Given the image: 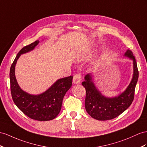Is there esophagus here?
<instances>
[{"instance_id":"34e87169","label":"esophagus","mask_w":147,"mask_h":147,"mask_svg":"<svg viewBox=\"0 0 147 147\" xmlns=\"http://www.w3.org/2000/svg\"><path fill=\"white\" fill-rule=\"evenodd\" d=\"M81 81V75L80 74H77L76 75H74L73 77V82L74 84H79L80 83V82Z\"/></svg>"}]
</instances>
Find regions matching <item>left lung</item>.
<instances>
[{
	"mask_svg": "<svg viewBox=\"0 0 147 147\" xmlns=\"http://www.w3.org/2000/svg\"><path fill=\"white\" fill-rule=\"evenodd\" d=\"M124 56L133 60L134 74L131 81L127 89L118 96L108 97L103 96L96 87L91 74L84 77L82 82L86 91L85 108L92 118L98 120L113 119L122 114L132 103L135 89L138 78L137 62L131 51L128 50Z\"/></svg>",
	"mask_w": 147,
	"mask_h": 147,
	"instance_id": "obj_1",
	"label": "left lung"
}]
</instances>
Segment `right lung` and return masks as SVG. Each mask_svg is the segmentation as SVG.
<instances>
[{
    "label": "right lung",
    "instance_id": "obj_1",
    "mask_svg": "<svg viewBox=\"0 0 147 147\" xmlns=\"http://www.w3.org/2000/svg\"><path fill=\"white\" fill-rule=\"evenodd\" d=\"M39 41L21 49L11 65L10 69V91L15 104L28 117L39 121L55 119L61 111L63 97L72 86L73 76L59 79L46 91L32 95L23 91L18 86L15 75V67L21 55L33 50Z\"/></svg>",
    "mask_w": 147,
    "mask_h": 147
}]
</instances>
